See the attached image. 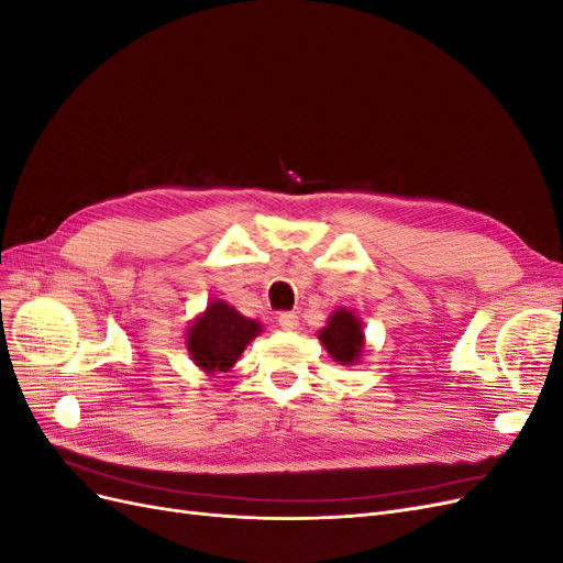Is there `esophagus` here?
I'll return each instance as SVG.
<instances>
[{"mask_svg":"<svg viewBox=\"0 0 563 563\" xmlns=\"http://www.w3.org/2000/svg\"><path fill=\"white\" fill-rule=\"evenodd\" d=\"M277 321H279V327H282L284 331L298 329V314H296V312H282Z\"/></svg>","mask_w":563,"mask_h":563,"instance_id":"34e87169","label":"esophagus"}]
</instances>
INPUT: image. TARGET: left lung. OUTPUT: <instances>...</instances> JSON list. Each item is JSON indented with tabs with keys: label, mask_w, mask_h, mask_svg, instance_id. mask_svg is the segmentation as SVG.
<instances>
[{
	"label": "left lung",
	"mask_w": 563,
	"mask_h": 563,
	"mask_svg": "<svg viewBox=\"0 0 563 563\" xmlns=\"http://www.w3.org/2000/svg\"><path fill=\"white\" fill-rule=\"evenodd\" d=\"M319 340L323 347L329 350L335 362L340 364H354L360 360L362 347H364V331L362 323L352 312L338 310L329 319V327L319 331Z\"/></svg>",
	"instance_id": "left-lung-1"
}]
</instances>
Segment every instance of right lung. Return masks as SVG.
<instances>
[{"label":"right lung","instance_id":"right-lung-1","mask_svg":"<svg viewBox=\"0 0 563 563\" xmlns=\"http://www.w3.org/2000/svg\"><path fill=\"white\" fill-rule=\"evenodd\" d=\"M258 331V321L242 317L223 300H213L187 331V350L203 371H228Z\"/></svg>","mask_w":563,"mask_h":563}]
</instances>
